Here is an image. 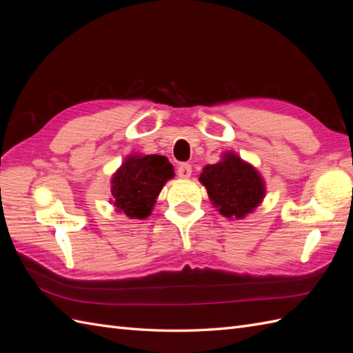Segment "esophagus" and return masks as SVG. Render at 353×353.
I'll use <instances>...</instances> for the list:
<instances>
[{
    "label": "esophagus",
    "instance_id": "1",
    "mask_svg": "<svg viewBox=\"0 0 353 353\" xmlns=\"http://www.w3.org/2000/svg\"><path fill=\"white\" fill-rule=\"evenodd\" d=\"M178 176L179 178H183V179H187V178H190L191 176V165H188V163H181L179 166H178Z\"/></svg>",
    "mask_w": 353,
    "mask_h": 353
}]
</instances>
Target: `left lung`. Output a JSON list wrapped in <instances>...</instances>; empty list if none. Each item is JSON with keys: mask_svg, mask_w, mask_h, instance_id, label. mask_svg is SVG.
<instances>
[{"mask_svg": "<svg viewBox=\"0 0 353 353\" xmlns=\"http://www.w3.org/2000/svg\"><path fill=\"white\" fill-rule=\"evenodd\" d=\"M199 179L212 205L230 219H243L265 197V183L258 170L234 152L223 153L218 163L203 168Z\"/></svg>", "mask_w": 353, "mask_h": 353, "instance_id": "left-lung-1", "label": "left lung"}]
</instances>
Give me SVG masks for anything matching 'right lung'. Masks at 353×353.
Returning a JSON list of instances; mask_svg holds the SVG:
<instances>
[{"label":"right lung","mask_w":353,"mask_h":353,"mask_svg":"<svg viewBox=\"0 0 353 353\" xmlns=\"http://www.w3.org/2000/svg\"><path fill=\"white\" fill-rule=\"evenodd\" d=\"M174 175V166L165 156L130 154L112 176V203L116 212L131 219L150 216L159 193Z\"/></svg>","instance_id":"right-lung-1"}]
</instances>
